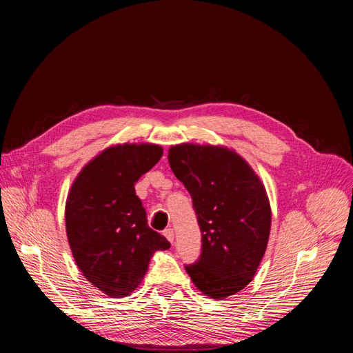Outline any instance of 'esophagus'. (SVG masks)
<instances>
[{
  "instance_id": "esophagus-1",
  "label": "esophagus",
  "mask_w": 353,
  "mask_h": 353,
  "mask_svg": "<svg viewBox=\"0 0 353 353\" xmlns=\"http://www.w3.org/2000/svg\"><path fill=\"white\" fill-rule=\"evenodd\" d=\"M163 236L170 241V243H174V230L172 228H166L165 231H163Z\"/></svg>"
}]
</instances>
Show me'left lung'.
I'll list each match as a JSON object with an SVG mask.
<instances>
[{
	"label": "left lung",
	"instance_id": "left-lung-1",
	"mask_svg": "<svg viewBox=\"0 0 353 353\" xmlns=\"http://www.w3.org/2000/svg\"><path fill=\"white\" fill-rule=\"evenodd\" d=\"M169 163L193 200L201 253L185 265L191 281L210 299L243 290L268 244L271 208L263 184L236 152L215 145L170 147Z\"/></svg>",
	"mask_w": 353,
	"mask_h": 353
}]
</instances>
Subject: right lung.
<instances>
[{
	"label": "right lung",
	"mask_w": 353,
	"mask_h": 353,
	"mask_svg": "<svg viewBox=\"0 0 353 353\" xmlns=\"http://www.w3.org/2000/svg\"><path fill=\"white\" fill-rule=\"evenodd\" d=\"M156 144H123L85 166L66 201V232L74 262L94 287L110 297L134 292L156 250L170 243L147 225L135 183L162 157Z\"/></svg>",
	"instance_id": "add662e5"
}]
</instances>
